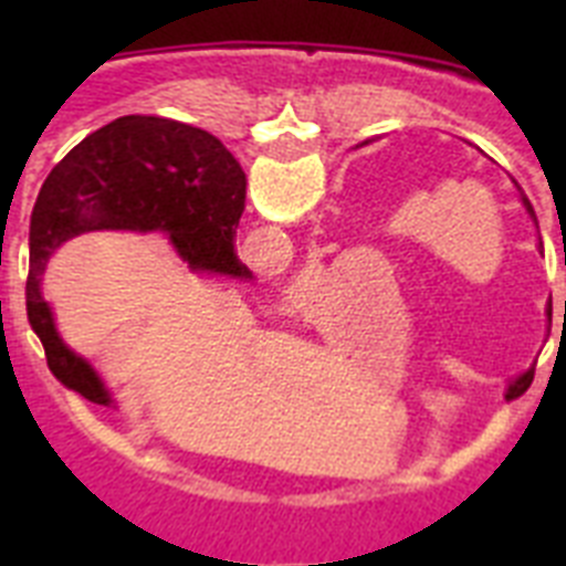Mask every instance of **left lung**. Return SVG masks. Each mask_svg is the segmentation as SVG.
Masks as SVG:
<instances>
[{
  "instance_id": "left-lung-1",
  "label": "left lung",
  "mask_w": 566,
  "mask_h": 566,
  "mask_svg": "<svg viewBox=\"0 0 566 566\" xmlns=\"http://www.w3.org/2000/svg\"><path fill=\"white\" fill-rule=\"evenodd\" d=\"M513 184H516V181H513ZM516 189H518V198H522L524 209H527V214H530V218H533V221H536L533 203L527 201V195L522 192V187H518V184H516ZM536 227H538V221H536ZM538 249H542V238H538ZM549 314H553V300H549V303H547V317H549ZM564 314H566V308H564ZM533 374H536V368H527V371H524V374H518V377L507 385V397H513V394H524V391H527L530 382H533Z\"/></svg>"
}]
</instances>
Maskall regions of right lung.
I'll return each instance as SVG.
<instances>
[{"label":"right lung","mask_w":566,"mask_h":566,"mask_svg":"<svg viewBox=\"0 0 566 566\" xmlns=\"http://www.w3.org/2000/svg\"><path fill=\"white\" fill-rule=\"evenodd\" d=\"M247 175L212 133L161 115H122L70 149L30 218L28 319L59 382L98 405H115L96 368L70 348L42 294L50 254L84 232H164L195 274L252 280L234 254Z\"/></svg>","instance_id":"1"}]
</instances>
